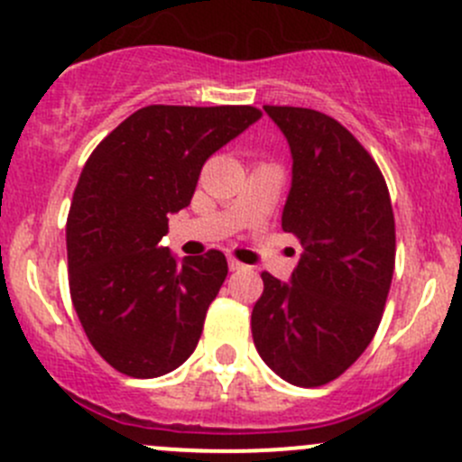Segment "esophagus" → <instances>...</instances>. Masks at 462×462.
Listing matches in <instances>:
<instances>
[{"mask_svg":"<svg viewBox=\"0 0 462 462\" xmlns=\"http://www.w3.org/2000/svg\"><path fill=\"white\" fill-rule=\"evenodd\" d=\"M227 268H230L232 270V273H235V270H241V268H244V263H241V261H236V259H227Z\"/></svg>","mask_w":462,"mask_h":462,"instance_id":"esophagus-1","label":"esophagus"}]
</instances>
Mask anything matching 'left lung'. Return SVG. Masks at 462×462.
<instances>
[{
	"label": "left lung",
	"mask_w": 462,
	"mask_h": 462,
	"mask_svg": "<svg viewBox=\"0 0 462 462\" xmlns=\"http://www.w3.org/2000/svg\"><path fill=\"white\" fill-rule=\"evenodd\" d=\"M263 109L291 147L282 227L304 253L291 282L261 273L253 339L279 377L321 386L365 353L380 326L395 265L393 209L380 167L337 120L301 106Z\"/></svg>",
	"instance_id": "obj_1"
}]
</instances>
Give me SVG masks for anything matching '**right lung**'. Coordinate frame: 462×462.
Masks as SVG:
<instances>
[{
  "mask_svg": "<svg viewBox=\"0 0 462 462\" xmlns=\"http://www.w3.org/2000/svg\"><path fill=\"white\" fill-rule=\"evenodd\" d=\"M259 118L254 106L149 105L88 156L67 221L69 286L88 342L120 374L165 375L197 348L226 254L179 261L158 241L203 162Z\"/></svg>",
  "mask_w": 462,
  "mask_h": 462,
  "instance_id": "1",
  "label": "right lung"
}]
</instances>
